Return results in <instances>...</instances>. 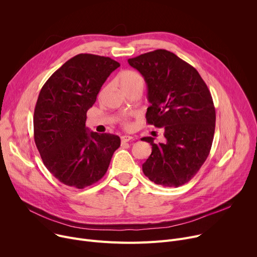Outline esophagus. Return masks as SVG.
Returning a JSON list of instances; mask_svg holds the SVG:
<instances>
[{"label": "esophagus", "instance_id": "1", "mask_svg": "<svg viewBox=\"0 0 257 257\" xmlns=\"http://www.w3.org/2000/svg\"><path fill=\"white\" fill-rule=\"evenodd\" d=\"M132 139H133V137H132V136H129V135H123V136H121V142H122V144L128 143V142L132 141Z\"/></svg>", "mask_w": 257, "mask_h": 257}]
</instances>
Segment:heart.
I'll list each match as a JSON object with an SVG mask.
<instances>
[{"label":"heart","instance_id":"obj_1","mask_svg":"<svg viewBox=\"0 0 257 257\" xmlns=\"http://www.w3.org/2000/svg\"><path fill=\"white\" fill-rule=\"evenodd\" d=\"M118 81L120 87L125 93L132 91L134 89H144L145 86V80L142 77V75L135 71H131V69H126V71L121 72L118 76ZM122 123L126 128L130 126L129 121L126 116H124L122 119Z\"/></svg>","mask_w":257,"mask_h":257}]
</instances>
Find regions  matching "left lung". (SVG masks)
<instances>
[{"label":"left lung","instance_id":"left-lung-1","mask_svg":"<svg viewBox=\"0 0 257 257\" xmlns=\"http://www.w3.org/2000/svg\"><path fill=\"white\" fill-rule=\"evenodd\" d=\"M128 62L148 85L147 123L164 129L166 138L158 145L153 137L142 138L152 146L143 171L156 184L177 188L197 174L211 150L216 119L211 93L197 69L170 51L158 49Z\"/></svg>","mask_w":257,"mask_h":257}]
</instances>
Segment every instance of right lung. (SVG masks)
I'll use <instances>...</instances> for the list:
<instances>
[{
  "instance_id": "right-lung-1",
  "label": "right lung",
  "mask_w": 257,
  "mask_h": 257,
  "mask_svg": "<svg viewBox=\"0 0 257 257\" xmlns=\"http://www.w3.org/2000/svg\"><path fill=\"white\" fill-rule=\"evenodd\" d=\"M115 60L88 53L68 59L42 87L34 112V137L44 165L61 183L84 189L106 173L119 136L90 132L87 110L95 103Z\"/></svg>"
}]
</instances>
